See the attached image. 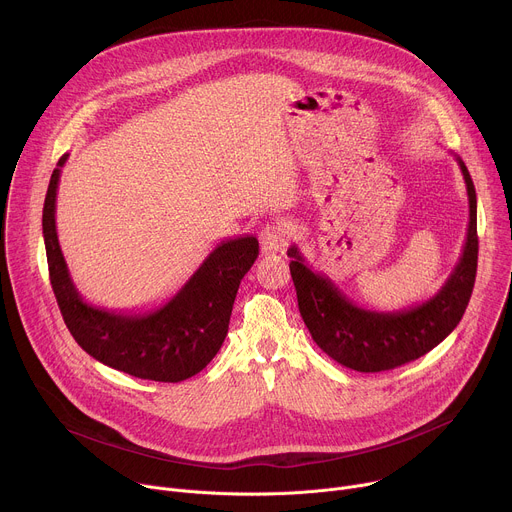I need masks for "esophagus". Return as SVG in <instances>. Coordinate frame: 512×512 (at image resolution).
Returning a JSON list of instances; mask_svg holds the SVG:
<instances>
[{
  "label": "esophagus",
  "mask_w": 512,
  "mask_h": 512,
  "mask_svg": "<svg viewBox=\"0 0 512 512\" xmlns=\"http://www.w3.org/2000/svg\"><path fill=\"white\" fill-rule=\"evenodd\" d=\"M289 241V229L281 223H273L267 225L261 233H259V245H261V253H279L287 247Z\"/></svg>",
  "instance_id": "34e87169"
}]
</instances>
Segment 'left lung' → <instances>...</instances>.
Wrapping results in <instances>:
<instances>
[{
	"label": "left lung",
	"instance_id": "1",
	"mask_svg": "<svg viewBox=\"0 0 512 512\" xmlns=\"http://www.w3.org/2000/svg\"><path fill=\"white\" fill-rule=\"evenodd\" d=\"M462 170L470 223L462 257L448 281L433 298L401 312H373L352 304L322 273L306 263L296 245L287 249L289 271L296 285L298 306L314 342L342 367L358 373H379L401 367L440 344L462 320L470 302L476 267V190L468 168Z\"/></svg>",
	"mask_w": 512,
	"mask_h": 512
}]
</instances>
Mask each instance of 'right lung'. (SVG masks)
<instances>
[{
    "label": "right lung",
    "mask_w": 512,
    "mask_h": 512,
    "mask_svg": "<svg viewBox=\"0 0 512 512\" xmlns=\"http://www.w3.org/2000/svg\"><path fill=\"white\" fill-rule=\"evenodd\" d=\"M64 154L50 178L42 233L50 283L64 324L79 346L107 367L137 379L180 383L221 350L237 289L259 255L253 235L218 243L164 306L150 312H115L87 304L70 279L56 235V192Z\"/></svg>",
    "instance_id": "1"
}]
</instances>
